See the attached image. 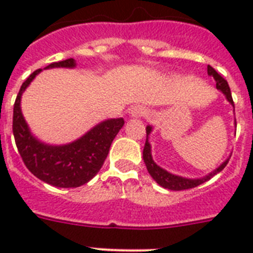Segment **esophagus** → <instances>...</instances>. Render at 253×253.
<instances>
[{"label":"esophagus","mask_w":253,"mask_h":253,"mask_svg":"<svg viewBox=\"0 0 253 253\" xmlns=\"http://www.w3.org/2000/svg\"><path fill=\"white\" fill-rule=\"evenodd\" d=\"M146 114V109L140 105H135L128 110V117L130 118H139V117H143Z\"/></svg>","instance_id":"esophagus-1"}]
</instances>
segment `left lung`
Instances as JSON below:
<instances>
[{
    "instance_id": "1",
    "label": "left lung",
    "mask_w": 253,
    "mask_h": 253,
    "mask_svg": "<svg viewBox=\"0 0 253 253\" xmlns=\"http://www.w3.org/2000/svg\"><path fill=\"white\" fill-rule=\"evenodd\" d=\"M208 75L215 80L216 89L226 97L228 103L232 105V107H234V101H232L231 91H230V86H228L227 81L224 80L223 77L220 76L219 73L216 72L215 69L212 68V67H210V65H208ZM234 110H235V109H234ZM234 125H235L236 127V121H234ZM152 130H154V127L151 126V125H148V126L146 127L147 139L146 144H144V150H143V160H144V164H146L147 170H148V173L151 174V177H152L160 186L169 189V190H185V189L196 188L198 185L204 184V182L210 180L212 176H215L216 173H219L224 167L227 166L228 160L231 158V155H230L220 166L216 167L215 169H212L211 172H209L206 176L197 177V178H190V177H182L178 176V174H173V173L168 172L167 169L158 166V164L155 163L154 159H152V148H151L150 143V135L151 132H152Z\"/></svg>"
}]
</instances>
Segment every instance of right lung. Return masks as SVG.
<instances>
[{"instance_id":"right-lung-1","label":"right lung","mask_w":253,"mask_h":253,"mask_svg":"<svg viewBox=\"0 0 253 253\" xmlns=\"http://www.w3.org/2000/svg\"><path fill=\"white\" fill-rule=\"evenodd\" d=\"M76 68L75 59L52 63L44 69ZM43 69H38L22 84L14 103L13 134L27 169L39 180L57 188H77L99 172L110 146L125 125L123 118L105 119L83 136L67 144H49L31 132L22 114V94Z\"/></svg>"}]
</instances>
